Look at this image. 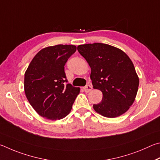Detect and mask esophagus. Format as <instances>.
<instances>
[{
  "mask_svg": "<svg viewBox=\"0 0 160 160\" xmlns=\"http://www.w3.org/2000/svg\"><path fill=\"white\" fill-rule=\"evenodd\" d=\"M92 86L91 85H86L85 87H83V90L85 91V92L86 93H88V92H90L92 90Z\"/></svg>",
  "mask_w": 160,
  "mask_h": 160,
  "instance_id": "obj_1",
  "label": "esophagus"
}]
</instances>
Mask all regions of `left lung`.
I'll use <instances>...</instances> for the list:
<instances>
[{
	"label": "left lung",
	"instance_id": "obj_1",
	"mask_svg": "<svg viewBox=\"0 0 160 160\" xmlns=\"http://www.w3.org/2000/svg\"><path fill=\"white\" fill-rule=\"evenodd\" d=\"M77 50L91 67L93 88L102 93V101L93 105L95 111L108 118L125 113L135 100L139 85L129 57L121 49L100 43L79 45Z\"/></svg>",
	"mask_w": 160,
	"mask_h": 160
}]
</instances>
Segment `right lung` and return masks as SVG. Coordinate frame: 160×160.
<instances>
[{
    "mask_svg": "<svg viewBox=\"0 0 160 160\" xmlns=\"http://www.w3.org/2000/svg\"><path fill=\"white\" fill-rule=\"evenodd\" d=\"M73 45H56L41 50L24 74L25 95L39 115L47 119H63L71 112L80 88L67 80L64 65L74 54Z\"/></svg>",
    "mask_w": 160,
    "mask_h": 160,
    "instance_id": "obj_1",
    "label": "right lung"
}]
</instances>
